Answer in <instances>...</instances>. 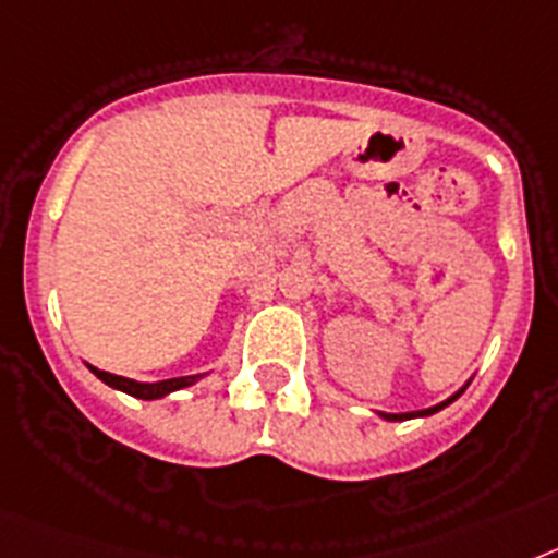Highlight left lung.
I'll return each instance as SVG.
<instances>
[{
    "instance_id": "8db88e82",
    "label": "left lung",
    "mask_w": 558,
    "mask_h": 558,
    "mask_svg": "<svg viewBox=\"0 0 558 558\" xmlns=\"http://www.w3.org/2000/svg\"><path fill=\"white\" fill-rule=\"evenodd\" d=\"M466 385H469V381H466ZM466 385L460 387L458 393H452V396H449L447 401H440V404H435V407H426V410H413V413H379V415H381V418H385V421H410V418H426V415L438 413V410H444V407H447V404H452V401L458 399V396L463 393V390H466Z\"/></svg>"
}]
</instances>
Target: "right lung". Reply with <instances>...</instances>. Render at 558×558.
<instances>
[{
	"label": "right lung",
	"instance_id": "right-lung-1",
	"mask_svg": "<svg viewBox=\"0 0 558 558\" xmlns=\"http://www.w3.org/2000/svg\"><path fill=\"white\" fill-rule=\"evenodd\" d=\"M89 371L98 376L100 381H106L109 387L114 390H123V393L134 396V399H145V401H154V399H162L168 393H177L182 387H191L196 385L205 373H196V376H179V379H165V381H134V379H125V376H118V373H106L98 371V367H92Z\"/></svg>",
	"mask_w": 558,
	"mask_h": 558
}]
</instances>
